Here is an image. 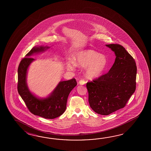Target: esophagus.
I'll return each instance as SVG.
<instances>
[{"label":"esophagus","instance_id":"34e87169","mask_svg":"<svg viewBox=\"0 0 151 151\" xmlns=\"http://www.w3.org/2000/svg\"><path fill=\"white\" fill-rule=\"evenodd\" d=\"M85 83H86V82H85V81L83 80V79H81V80L79 81V83L80 85H84Z\"/></svg>","mask_w":151,"mask_h":151}]
</instances>
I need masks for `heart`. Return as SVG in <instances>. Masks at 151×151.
I'll list each match as a JSON object with an SVG mask.
<instances>
[{
    "label": "heart",
    "instance_id": "obj_1",
    "mask_svg": "<svg viewBox=\"0 0 151 151\" xmlns=\"http://www.w3.org/2000/svg\"><path fill=\"white\" fill-rule=\"evenodd\" d=\"M107 64L105 55L99 54L93 50H85L74 53L73 60L68 61V69L73 70L76 66L85 68V72L88 77H99L105 71Z\"/></svg>",
    "mask_w": 151,
    "mask_h": 151
}]
</instances>
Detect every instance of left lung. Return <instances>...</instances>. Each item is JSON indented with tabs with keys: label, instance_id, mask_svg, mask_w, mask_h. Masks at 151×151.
Wrapping results in <instances>:
<instances>
[{
	"label": "left lung",
	"instance_id": "obj_1",
	"mask_svg": "<svg viewBox=\"0 0 151 151\" xmlns=\"http://www.w3.org/2000/svg\"><path fill=\"white\" fill-rule=\"evenodd\" d=\"M106 46L116 55L114 63L108 73L86 83L90 107L104 116L126 106L135 90L137 71L134 59L122 46Z\"/></svg>",
	"mask_w": 151,
	"mask_h": 151
}]
</instances>
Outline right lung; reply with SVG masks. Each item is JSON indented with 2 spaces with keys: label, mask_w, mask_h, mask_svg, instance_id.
<instances>
[{
  "label": "right lung",
  "mask_w": 151,
  "mask_h": 151,
  "mask_svg": "<svg viewBox=\"0 0 151 151\" xmlns=\"http://www.w3.org/2000/svg\"><path fill=\"white\" fill-rule=\"evenodd\" d=\"M49 48L48 46H35L21 60L18 68V91L32 114L45 119H52L64 113L68 95L77 83L74 78L60 81L51 94L45 98H39L29 91L26 83L27 72L29 65L35 60L30 57Z\"/></svg>",
  "instance_id": "obj_1"
}]
</instances>
